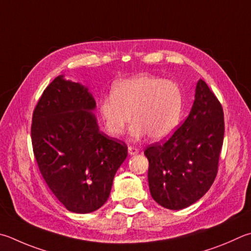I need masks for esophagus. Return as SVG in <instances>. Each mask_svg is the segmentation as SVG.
<instances>
[{"label": "esophagus", "mask_w": 251, "mask_h": 251, "mask_svg": "<svg viewBox=\"0 0 251 251\" xmlns=\"http://www.w3.org/2000/svg\"><path fill=\"white\" fill-rule=\"evenodd\" d=\"M128 152L131 156H135V154L139 153V149L134 147V146H128Z\"/></svg>", "instance_id": "esophagus-1"}]
</instances>
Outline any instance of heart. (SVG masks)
Wrapping results in <instances>:
<instances>
[{
  "label": "heart",
  "mask_w": 251,
  "mask_h": 251,
  "mask_svg": "<svg viewBox=\"0 0 251 251\" xmlns=\"http://www.w3.org/2000/svg\"><path fill=\"white\" fill-rule=\"evenodd\" d=\"M183 111V94L175 82L148 75L118 82L113 94L100 101L104 124L112 136H121L133 114L131 135L147 134L162 140L175 131Z\"/></svg>",
  "instance_id": "obj_1"
}]
</instances>
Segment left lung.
Instances as JSON below:
<instances>
[{
    "label": "left lung",
    "instance_id": "8db88e82",
    "mask_svg": "<svg viewBox=\"0 0 251 251\" xmlns=\"http://www.w3.org/2000/svg\"><path fill=\"white\" fill-rule=\"evenodd\" d=\"M224 131L222 104L200 79L185 121L165 143H154L145 150L154 201L169 209L199 201L216 177Z\"/></svg>",
    "mask_w": 251,
    "mask_h": 251
}]
</instances>
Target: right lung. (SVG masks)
<instances>
[{
    "mask_svg": "<svg viewBox=\"0 0 251 251\" xmlns=\"http://www.w3.org/2000/svg\"><path fill=\"white\" fill-rule=\"evenodd\" d=\"M88 88L59 75L35 106L31 144L45 182L68 211L99 209L127 157L124 141L100 131Z\"/></svg>",
    "mask_w": 251,
    "mask_h": 251,
    "instance_id": "right-lung-1",
    "label": "right lung"
}]
</instances>
